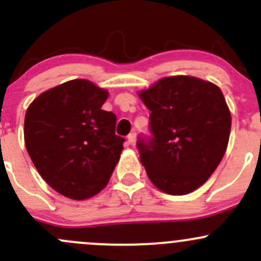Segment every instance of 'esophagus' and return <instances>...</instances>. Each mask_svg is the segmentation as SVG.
Wrapping results in <instances>:
<instances>
[{"label":"esophagus","mask_w":261,"mask_h":261,"mask_svg":"<svg viewBox=\"0 0 261 261\" xmlns=\"http://www.w3.org/2000/svg\"><path fill=\"white\" fill-rule=\"evenodd\" d=\"M127 141H128V144H130V145H135V141H136V134H135V131H133V133L128 134Z\"/></svg>","instance_id":"34e87169"}]
</instances>
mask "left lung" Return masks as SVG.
<instances>
[{"mask_svg":"<svg viewBox=\"0 0 261 261\" xmlns=\"http://www.w3.org/2000/svg\"><path fill=\"white\" fill-rule=\"evenodd\" d=\"M139 97L151 112L152 138L138 141L149 179L173 196L196 191L227 149L231 114L221 89L191 75H173L139 92Z\"/></svg>","mask_w":261,"mask_h":261,"instance_id":"8db88e82","label":"left lung"}]
</instances>
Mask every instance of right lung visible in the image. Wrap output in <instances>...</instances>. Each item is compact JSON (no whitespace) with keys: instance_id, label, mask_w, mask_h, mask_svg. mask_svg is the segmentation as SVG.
<instances>
[{"instance_id":"right-lung-1","label":"right lung","mask_w":261,"mask_h":261,"mask_svg":"<svg viewBox=\"0 0 261 261\" xmlns=\"http://www.w3.org/2000/svg\"><path fill=\"white\" fill-rule=\"evenodd\" d=\"M109 92L73 80L36 97L26 110L25 146L39 174L75 201L109 183L125 139L115 134L116 115L102 110Z\"/></svg>"}]
</instances>
